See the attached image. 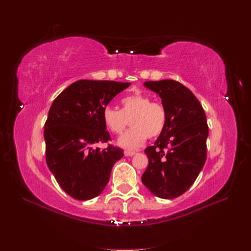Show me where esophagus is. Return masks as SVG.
Masks as SVG:
<instances>
[{
	"mask_svg": "<svg viewBox=\"0 0 251 251\" xmlns=\"http://www.w3.org/2000/svg\"><path fill=\"white\" fill-rule=\"evenodd\" d=\"M133 155H135V151H125V156H126V157H131V156H133Z\"/></svg>",
	"mask_w": 251,
	"mask_h": 251,
	"instance_id": "1",
	"label": "esophagus"
}]
</instances>
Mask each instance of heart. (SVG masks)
Here are the masks:
<instances>
[{
  "label": "heart",
  "mask_w": 251,
  "mask_h": 251,
  "mask_svg": "<svg viewBox=\"0 0 251 251\" xmlns=\"http://www.w3.org/2000/svg\"><path fill=\"white\" fill-rule=\"evenodd\" d=\"M121 105V110L112 105H107L102 110L104 126L115 134L121 133L130 119L131 127L118 138V146L131 150L138 149L148 136L154 138L163 131L166 111L161 103L151 101L148 95L135 92L124 97Z\"/></svg>",
  "instance_id": "1"
}]
</instances>
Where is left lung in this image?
<instances>
[{"mask_svg": "<svg viewBox=\"0 0 251 251\" xmlns=\"http://www.w3.org/2000/svg\"><path fill=\"white\" fill-rule=\"evenodd\" d=\"M143 86L161 98L166 124L154 146L144 150L149 165L141 181L158 198L174 199L193 185L206 161V115L192 91L176 80Z\"/></svg>", "mask_w": 251, "mask_h": 251, "instance_id": "8db88e82", "label": "left lung"}]
</instances>
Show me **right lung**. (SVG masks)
<instances>
[{
    "label": "right lung",
    "mask_w": 251,
    "mask_h": 251,
    "mask_svg": "<svg viewBox=\"0 0 251 251\" xmlns=\"http://www.w3.org/2000/svg\"><path fill=\"white\" fill-rule=\"evenodd\" d=\"M130 82L80 79L66 88L51 104L45 124L46 162L57 183L72 198L86 201L100 196L108 184L113 165L124 151L111 139L102 110Z\"/></svg>",
    "instance_id": "right-lung-1"
}]
</instances>
